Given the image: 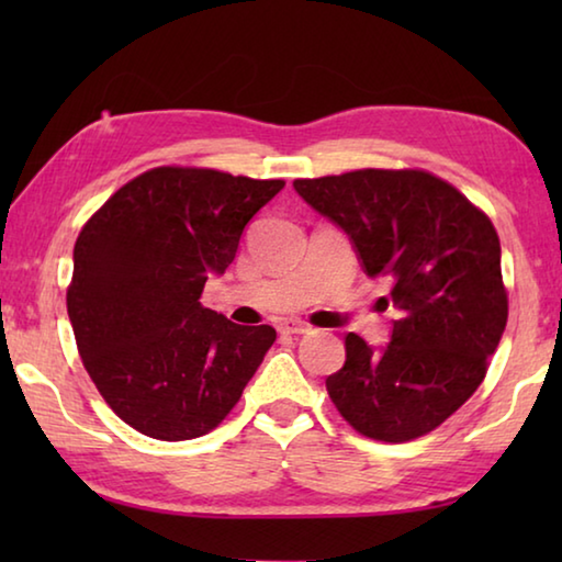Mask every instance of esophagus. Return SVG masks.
<instances>
[{"label":"esophagus","mask_w":562,"mask_h":562,"mask_svg":"<svg viewBox=\"0 0 562 562\" xmlns=\"http://www.w3.org/2000/svg\"><path fill=\"white\" fill-rule=\"evenodd\" d=\"M278 329L282 331V335H307V331L312 329L310 325H304L302 319H282Z\"/></svg>","instance_id":"34e87169"}]
</instances>
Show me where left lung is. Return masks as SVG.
<instances>
[{"label":"left lung","mask_w":562,"mask_h":562,"mask_svg":"<svg viewBox=\"0 0 562 562\" xmlns=\"http://www.w3.org/2000/svg\"><path fill=\"white\" fill-rule=\"evenodd\" d=\"M310 207L345 231L369 278L392 284V337L355 331L327 379L359 434L412 441L443 424L483 382L508 319L496 227L459 190L424 170L364 168L294 180Z\"/></svg>","instance_id":"obj_1"}]
</instances>
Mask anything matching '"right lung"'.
Here are the masks:
<instances>
[{"label": "right lung", "instance_id": "obj_1", "mask_svg": "<svg viewBox=\"0 0 562 562\" xmlns=\"http://www.w3.org/2000/svg\"><path fill=\"white\" fill-rule=\"evenodd\" d=\"M284 188L207 168H154L116 190L74 245L66 307L106 404L133 429L186 441L215 429L274 341L201 304L245 225Z\"/></svg>", "mask_w": 562, "mask_h": 562}]
</instances>
